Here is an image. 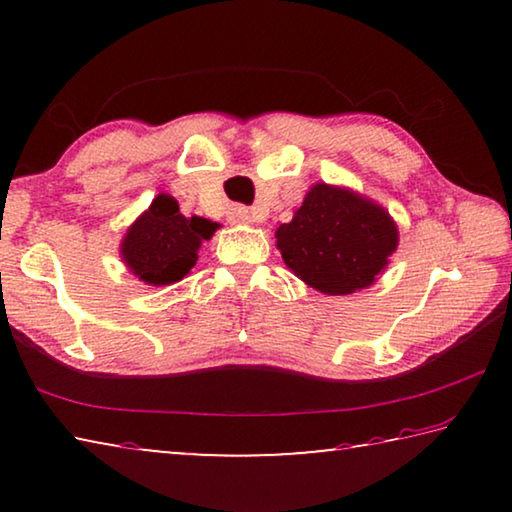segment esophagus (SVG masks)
Here are the masks:
<instances>
[{
	"mask_svg": "<svg viewBox=\"0 0 512 512\" xmlns=\"http://www.w3.org/2000/svg\"><path fill=\"white\" fill-rule=\"evenodd\" d=\"M228 221L235 223V225H248L253 223V212L248 210V207H241V205H235L232 210L228 212Z\"/></svg>",
	"mask_w": 512,
	"mask_h": 512,
	"instance_id": "1",
	"label": "esophagus"
}]
</instances>
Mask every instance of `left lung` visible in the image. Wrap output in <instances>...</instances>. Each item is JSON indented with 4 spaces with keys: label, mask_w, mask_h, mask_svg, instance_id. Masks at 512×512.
Segmentation results:
<instances>
[{
    "label": "left lung",
    "mask_w": 512,
    "mask_h": 512,
    "mask_svg": "<svg viewBox=\"0 0 512 512\" xmlns=\"http://www.w3.org/2000/svg\"><path fill=\"white\" fill-rule=\"evenodd\" d=\"M400 244L393 216L350 187L316 183L289 223L275 230V246L296 277L325 296L368 289L391 264Z\"/></svg>",
    "instance_id": "8db88e82"
}]
</instances>
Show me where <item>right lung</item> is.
Listing matches in <instances>:
<instances>
[{
  "label": "right lung",
  "instance_id": "add662e5",
  "mask_svg": "<svg viewBox=\"0 0 512 512\" xmlns=\"http://www.w3.org/2000/svg\"><path fill=\"white\" fill-rule=\"evenodd\" d=\"M216 228L219 223L203 216L180 214L176 198L158 194L121 239V262L149 287H167L192 271L201 244L212 239Z\"/></svg>",
  "mask_w": 512,
  "mask_h": 512
}]
</instances>
